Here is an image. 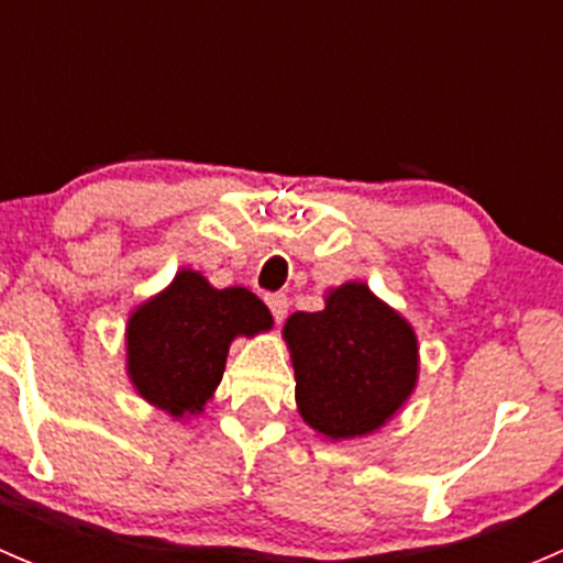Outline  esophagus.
<instances>
[{
	"label": "esophagus",
	"mask_w": 563,
	"mask_h": 563,
	"mask_svg": "<svg viewBox=\"0 0 563 563\" xmlns=\"http://www.w3.org/2000/svg\"><path fill=\"white\" fill-rule=\"evenodd\" d=\"M266 305H269L272 316H275L277 323L286 318V313H288V297H286V294H269V297H266Z\"/></svg>",
	"instance_id": "obj_1"
}]
</instances>
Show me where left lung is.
Instances as JSON below:
<instances>
[{"label":"left lung","mask_w":563,"mask_h":563,"mask_svg":"<svg viewBox=\"0 0 563 563\" xmlns=\"http://www.w3.org/2000/svg\"><path fill=\"white\" fill-rule=\"evenodd\" d=\"M283 340L299 417L323 441L378 433L417 389V332L362 280L323 291L316 313L288 316Z\"/></svg>","instance_id":"left-lung-1"}]
</instances>
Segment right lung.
<instances>
[{
    "label": "right lung",
    "instance_id": "1",
    "mask_svg": "<svg viewBox=\"0 0 563 563\" xmlns=\"http://www.w3.org/2000/svg\"><path fill=\"white\" fill-rule=\"evenodd\" d=\"M272 323L253 291L214 288L185 266L163 291L130 310L124 371L141 400L181 422L203 413L214 397L231 343L269 332Z\"/></svg>",
    "mask_w": 563,
    "mask_h": 563
}]
</instances>
